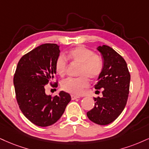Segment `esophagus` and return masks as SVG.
Listing matches in <instances>:
<instances>
[{
  "label": "esophagus",
  "instance_id": "34e87169",
  "mask_svg": "<svg viewBox=\"0 0 149 149\" xmlns=\"http://www.w3.org/2000/svg\"><path fill=\"white\" fill-rule=\"evenodd\" d=\"M71 99H72V100H75V99H77V98H79L80 96H76V95H71Z\"/></svg>",
  "mask_w": 149,
  "mask_h": 149
}]
</instances>
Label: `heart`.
I'll return each instance as SVG.
<instances>
[{
  "label": "heart",
  "instance_id": "1",
  "mask_svg": "<svg viewBox=\"0 0 149 149\" xmlns=\"http://www.w3.org/2000/svg\"><path fill=\"white\" fill-rule=\"evenodd\" d=\"M67 59L73 64H79L78 78H69L64 80L61 87L64 91L72 94L79 95L89 86V80L97 79L103 69V60L97 53L84 46H77L71 49L67 54ZM65 57L60 55L55 64V69L60 77L67 72L68 62Z\"/></svg>",
  "mask_w": 149,
  "mask_h": 149
}]
</instances>
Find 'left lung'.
<instances>
[{
  "label": "left lung",
  "instance_id": "1",
  "mask_svg": "<svg viewBox=\"0 0 149 149\" xmlns=\"http://www.w3.org/2000/svg\"><path fill=\"white\" fill-rule=\"evenodd\" d=\"M98 50L103 56V69L95 89H103V97H94V107L87 116L96 124L107 125L113 122L126 106L130 74L126 61L113 48L103 45Z\"/></svg>",
  "mask_w": 149,
  "mask_h": 149
}]
</instances>
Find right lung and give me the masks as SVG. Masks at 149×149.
I'll use <instances>...</instances> for the list:
<instances>
[{
    "instance_id": "1",
    "label": "right lung",
    "mask_w": 149,
    "mask_h": 149,
    "mask_svg": "<svg viewBox=\"0 0 149 149\" xmlns=\"http://www.w3.org/2000/svg\"><path fill=\"white\" fill-rule=\"evenodd\" d=\"M60 55L56 44H44L21 57L14 76L16 98L24 116L36 126H51L60 119L71 101L68 93L47 96L45 85L57 87L53 82L55 64Z\"/></svg>"
}]
</instances>
